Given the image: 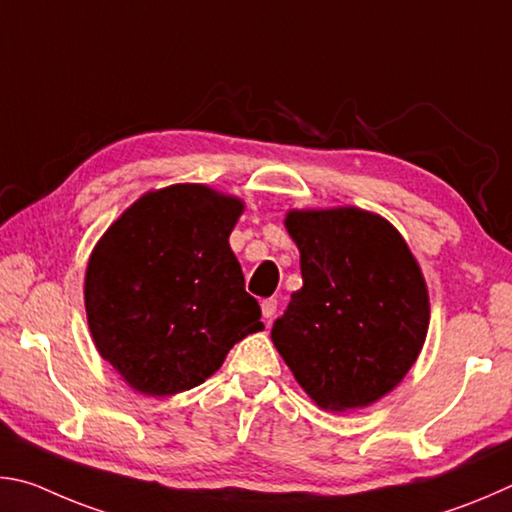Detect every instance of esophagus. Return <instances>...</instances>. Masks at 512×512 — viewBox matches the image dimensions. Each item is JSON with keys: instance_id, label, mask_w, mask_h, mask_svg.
Wrapping results in <instances>:
<instances>
[{"instance_id": "obj_1", "label": "esophagus", "mask_w": 512, "mask_h": 512, "mask_svg": "<svg viewBox=\"0 0 512 512\" xmlns=\"http://www.w3.org/2000/svg\"><path fill=\"white\" fill-rule=\"evenodd\" d=\"M276 310H279V301H276V299H265L261 303V312H263L265 319H272L276 315Z\"/></svg>"}]
</instances>
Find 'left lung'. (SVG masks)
Returning <instances> with one entry per match:
<instances>
[{
    "label": "left lung",
    "instance_id": "8db88e82",
    "mask_svg": "<svg viewBox=\"0 0 512 512\" xmlns=\"http://www.w3.org/2000/svg\"><path fill=\"white\" fill-rule=\"evenodd\" d=\"M303 288L272 342L317 407H369L405 380L423 351L429 292L407 240L360 206L290 209Z\"/></svg>",
    "mask_w": 512,
    "mask_h": 512
}]
</instances>
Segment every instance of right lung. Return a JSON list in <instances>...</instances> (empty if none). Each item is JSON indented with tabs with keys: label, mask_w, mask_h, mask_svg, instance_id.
<instances>
[{
	"label": "right lung",
	"mask_w": 512,
	"mask_h": 512,
	"mask_svg": "<svg viewBox=\"0 0 512 512\" xmlns=\"http://www.w3.org/2000/svg\"><path fill=\"white\" fill-rule=\"evenodd\" d=\"M242 211L236 195L173 184L143 193L98 238L85 272L87 326L130 389L152 398L193 389L265 328L229 247Z\"/></svg>",
	"instance_id": "obj_1"
}]
</instances>
